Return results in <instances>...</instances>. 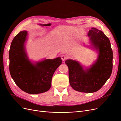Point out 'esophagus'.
<instances>
[{
	"label": "esophagus",
	"mask_w": 121,
	"mask_h": 121,
	"mask_svg": "<svg viewBox=\"0 0 121 121\" xmlns=\"http://www.w3.org/2000/svg\"><path fill=\"white\" fill-rule=\"evenodd\" d=\"M61 59H62V61H65V60H66V59H67V57L66 56V55H62V56H61Z\"/></svg>",
	"instance_id": "1"
}]
</instances>
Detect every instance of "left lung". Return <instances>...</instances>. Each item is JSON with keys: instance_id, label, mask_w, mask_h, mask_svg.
Segmentation results:
<instances>
[{"instance_id": "obj_1", "label": "left lung", "mask_w": 121, "mask_h": 121, "mask_svg": "<svg viewBox=\"0 0 121 121\" xmlns=\"http://www.w3.org/2000/svg\"><path fill=\"white\" fill-rule=\"evenodd\" d=\"M87 36L90 45L87 47L98 54L94 63L84 68L76 60L68 59L65 62L68 67L69 83L72 88L77 91L92 93L102 88L110 77L113 54L110 41L102 31L92 28Z\"/></svg>"}]
</instances>
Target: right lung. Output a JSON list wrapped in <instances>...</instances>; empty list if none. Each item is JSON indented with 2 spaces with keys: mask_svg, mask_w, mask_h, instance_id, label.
I'll return each mask as SVG.
<instances>
[{
  "mask_svg": "<svg viewBox=\"0 0 121 121\" xmlns=\"http://www.w3.org/2000/svg\"><path fill=\"white\" fill-rule=\"evenodd\" d=\"M26 30L19 32L11 42L9 52V71L18 87L29 94L36 95L49 90L53 75L62 64L60 57L33 62L29 59L25 43Z\"/></svg>",
  "mask_w": 121,
  "mask_h": 121,
  "instance_id": "add662e5",
  "label": "right lung"
}]
</instances>
